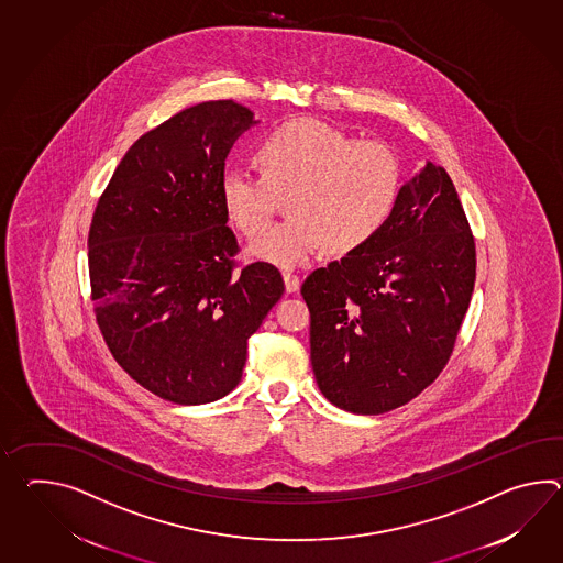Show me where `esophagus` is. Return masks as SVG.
Segmentation results:
<instances>
[{"instance_id":"1","label":"esophagus","mask_w":563,"mask_h":563,"mask_svg":"<svg viewBox=\"0 0 563 563\" xmlns=\"http://www.w3.org/2000/svg\"><path fill=\"white\" fill-rule=\"evenodd\" d=\"M283 278H285V287H287V292H297V290H299V276L292 275L290 271H285V273H283Z\"/></svg>"}]
</instances>
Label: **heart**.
Instances as JSON below:
<instances>
[{
	"label": "heart",
	"mask_w": 563,
	"mask_h": 563,
	"mask_svg": "<svg viewBox=\"0 0 563 563\" xmlns=\"http://www.w3.org/2000/svg\"><path fill=\"white\" fill-rule=\"evenodd\" d=\"M263 174L230 165L220 177V200L244 234L263 232L276 194H287L292 218L251 244L254 256L280 264L309 261L325 249L350 252L388 224L401 194L398 153L384 141H360L314 119L276 126L261 141Z\"/></svg>",
	"instance_id": "heart-1"
}]
</instances>
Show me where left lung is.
<instances>
[{
    "instance_id": "1",
    "label": "left lung",
    "mask_w": 563,
    "mask_h": 563,
    "mask_svg": "<svg viewBox=\"0 0 563 563\" xmlns=\"http://www.w3.org/2000/svg\"><path fill=\"white\" fill-rule=\"evenodd\" d=\"M475 276L463 203L446 169L428 162L379 234L302 283L327 400L374 416L428 388L454 350Z\"/></svg>"
}]
</instances>
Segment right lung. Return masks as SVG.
Segmentation results:
<instances>
[{
  "instance_id": "obj_1",
  "label": "right lung",
  "mask_w": 563,
  "mask_h": 563,
  "mask_svg": "<svg viewBox=\"0 0 563 563\" xmlns=\"http://www.w3.org/2000/svg\"><path fill=\"white\" fill-rule=\"evenodd\" d=\"M210 100L137 139L102 191L88 232L90 295L117 363L163 400L198 406L236 388L249 338L285 292L278 268L234 273L220 200L225 157L256 125Z\"/></svg>"
}]
</instances>
